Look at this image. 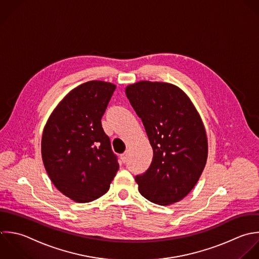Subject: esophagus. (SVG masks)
<instances>
[{
    "instance_id": "esophagus-1",
    "label": "esophagus",
    "mask_w": 259,
    "mask_h": 259,
    "mask_svg": "<svg viewBox=\"0 0 259 259\" xmlns=\"http://www.w3.org/2000/svg\"><path fill=\"white\" fill-rule=\"evenodd\" d=\"M121 159H122V161L125 163V162H127V160H128V152H125V153H123L122 155H121Z\"/></svg>"
}]
</instances>
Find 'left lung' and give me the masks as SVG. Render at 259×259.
Masks as SVG:
<instances>
[{
  "instance_id": "8db88e82",
  "label": "left lung",
  "mask_w": 259,
  "mask_h": 259,
  "mask_svg": "<svg viewBox=\"0 0 259 259\" xmlns=\"http://www.w3.org/2000/svg\"><path fill=\"white\" fill-rule=\"evenodd\" d=\"M125 93L153 149L149 168L135 178L139 193L161 206L183 200L197 185L208 158L199 112L172 83L140 80L127 85Z\"/></svg>"
}]
</instances>
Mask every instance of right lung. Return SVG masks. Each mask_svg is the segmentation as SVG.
Wrapping results in <instances>:
<instances>
[{
    "mask_svg": "<svg viewBox=\"0 0 259 259\" xmlns=\"http://www.w3.org/2000/svg\"><path fill=\"white\" fill-rule=\"evenodd\" d=\"M116 85L91 80L71 90L49 116L42 133L41 155L55 188L76 203L105 195L119 163L101 119Z\"/></svg>",
    "mask_w": 259,
    "mask_h": 259,
    "instance_id": "1",
    "label": "right lung"
}]
</instances>
